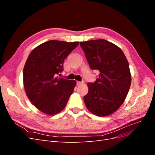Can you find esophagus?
<instances>
[{
	"label": "esophagus",
	"instance_id": "1",
	"mask_svg": "<svg viewBox=\"0 0 155 155\" xmlns=\"http://www.w3.org/2000/svg\"><path fill=\"white\" fill-rule=\"evenodd\" d=\"M83 82H82V81H77V85H81V84H82Z\"/></svg>",
	"mask_w": 155,
	"mask_h": 155
}]
</instances>
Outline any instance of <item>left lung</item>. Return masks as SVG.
I'll return each instance as SVG.
<instances>
[{"mask_svg": "<svg viewBox=\"0 0 155 155\" xmlns=\"http://www.w3.org/2000/svg\"><path fill=\"white\" fill-rule=\"evenodd\" d=\"M80 46L91 68L100 71L96 81L87 84L85 105L94 115H110L124 104L129 91L128 61L120 48L105 39L80 42Z\"/></svg>", "mask_w": 155, "mask_h": 155, "instance_id": "1", "label": "left lung"}]
</instances>
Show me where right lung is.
<instances>
[{
	"mask_svg": "<svg viewBox=\"0 0 155 155\" xmlns=\"http://www.w3.org/2000/svg\"><path fill=\"white\" fill-rule=\"evenodd\" d=\"M79 42L51 40L37 46L28 55L23 70L25 91L31 104L47 115H55L67 105L76 85L59 78L64 60Z\"/></svg>",
	"mask_w": 155,
	"mask_h": 155,
	"instance_id": "obj_1",
	"label": "right lung"
}]
</instances>
